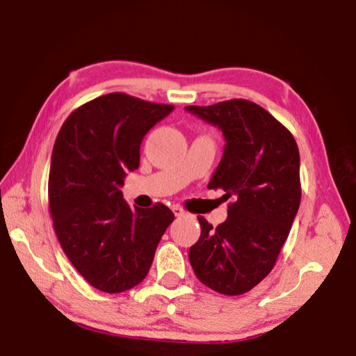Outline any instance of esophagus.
<instances>
[{"instance_id": "esophagus-1", "label": "esophagus", "mask_w": 356, "mask_h": 356, "mask_svg": "<svg viewBox=\"0 0 356 356\" xmlns=\"http://www.w3.org/2000/svg\"><path fill=\"white\" fill-rule=\"evenodd\" d=\"M172 211L176 214V218H182V216H187V211L182 209L180 207H172Z\"/></svg>"}]
</instances>
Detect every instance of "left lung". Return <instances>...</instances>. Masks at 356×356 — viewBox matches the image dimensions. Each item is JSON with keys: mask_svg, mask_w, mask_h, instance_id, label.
<instances>
[{"mask_svg": "<svg viewBox=\"0 0 356 356\" xmlns=\"http://www.w3.org/2000/svg\"><path fill=\"white\" fill-rule=\"evenodd\" d=\"M185 109L222 132L224 153L208 188H221L224 200H235L216 229L198 218L202 234L188 250L190 264L214 292L242 295L271 273L297 216L302 198L297 142L248 99Z\"/></svg>", "mask_w": 356, "mask_h": 356, "instance_id": "8db88e82", "label": "left lung"}]
</instances>
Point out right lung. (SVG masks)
Instances as JSON below:
<instances>
[{
    "label": "right lung",
    "instance_id": "add662e5",
    "mask_svg": "<svg viewBox=\"0 0 356 356\" xmlns=\"http://www.w3.org/2000/svg\"><path fill=\"white\" fill-rule=\"evenodd\" d=\"M172 104L108 93L71 113L59 130L49 169L54 232L90 285L119 293L138 285L174 214L163 203L130 209L121 187L140 164L148 130Z\"/></svg>",
    "mask_w": 356,
    "mask_h": 356
}]
</instances>
